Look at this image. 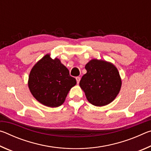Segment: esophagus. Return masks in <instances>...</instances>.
<instances>
[{
	"label": "esophagus",
	"instance_id": "34e87169",
	"mask_svg": "<svg viewBox=\"0 0 151 151\" xmlns=\"http://www.w3.org/2000/svg\"><path fill=\"white\" fill-rule=\"evenodd\" d=\"M76 83H77V84H78L79 82H80V80H81V77L77 76V77H76Z\"/></svg>",
	"mask_w": 151,
	"mask_h": 151
}]
</instances>
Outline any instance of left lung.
<instances>
[{"label": "left lung", "instance_id": "obj_1", "mask_svg": "<svg viewBox=\"0 0 151 151\" xmlns=\"http://www.w3.org/2000/svg\"><path fill=\"white\" fill-rule=\"evenodd\" d=\"M86 73L79 83L88 101L96 106H105L113 101L122 86L119 70L113 64L94 58L85 65Z\"/></svg>", "mask_w": 151, "mask_h": 151}]
</instances>
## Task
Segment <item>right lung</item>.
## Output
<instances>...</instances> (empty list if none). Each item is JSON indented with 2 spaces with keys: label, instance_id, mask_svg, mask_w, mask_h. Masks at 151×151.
<instances>
[{
  "label": "right lung",
  "instance_id": "1",
  "mask_svg": "<svg viewBox=\"0 0 151 151\" xmlns=\"http://www.w3.org/2000/svg\"><path fill=\"white\" fill-rule=\"evenodd\" d=\"M76 81L58 58L50 54L44 56L30 70L28 86L32 96L43 105L58 107L62 105Z\"/></svg>",
  "mask_w": 151,
  "mask_h": 151
}]
</instances>
